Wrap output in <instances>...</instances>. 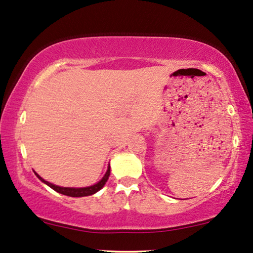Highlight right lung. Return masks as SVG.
I'll list each match as a JSON object with an SVG mask.
<instances>
[{
    "label": "right lung",
    "mask_w": 253,
    "mask_h": 253,
    "mask_svg": "<svg viewBox=\"0 0 253 253\" xmlns=\"http://www.w3.org/2000/svg\"><path fill=\"white\" fill-rule=\"evenodd\" d=\"M35 175H37L39 179L42 181V182H44L45 184H47V186L50 187L51 189H54L55 191H57V193L66 195V196H70V197H84V196H89V195L97 193L98 190H101L102 188L104 187V184L106 183V181H108L109 176H110V166H109L108 170H106L105 175L102 177L101 181H98L97 183L92 184V186H90V187H84V188H67V187L55 186V184H52L50 182H48V181L42 179V177L39 175V174L35 173Z\"/></svg>",
    "instance_id": "obj_1"
}]
</instances>
